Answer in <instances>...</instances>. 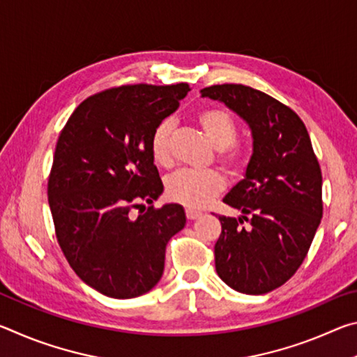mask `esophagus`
<instances>
[{"label":"esophagus","mask_w":357,"mask_h":357,"mask_svg":"<svg viewBox=\"0 0 357 357\" xmlns=\"http://www.w3.org/2000/svg\"><path fill=\"white\" fill-rule=\"evenodd\" d=\"M202 215V213L200 211H195V209H185V217L189 220H195V219H198V217Z\"/></svg>","instance_id":"1"}]
</instances>
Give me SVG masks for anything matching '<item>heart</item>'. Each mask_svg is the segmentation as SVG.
Masks as SVG:
<instances>
[{
    "instance_id": "1",
    "label": "heart",
    "mask_w": 357,
    "mask_h": 357,
    "mask_svg": "<svg viewBox=\"0 0 357 357\" xmlns=\"http://www.w3.org/2000/svg\"><path fill=\"white\" fill-rule=\"evenodd\" d=\"M197 123L200 124L209 142L219 149L217 160L228 173H243L249 164V151L245 144L236 140L238 124L233 114L225 108L208 107L197 113ZM174 130L172 118L162 119L151 134V154L160 165L172 162L170 142ZM225 189V179L217 170H179L167 179V197L172 202L183 204L189 209L208 206Z\"/></svg>"
}]
</instances>
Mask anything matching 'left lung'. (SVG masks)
<instances>
[{
    "mask_svg": "<svg viewBox=\"0 0 357 357\" xmlns=\"http://www.w3.org/2000/svg\"><path fill=\"white\" fill-rule=\"evenodd\" d=\"M200 93L236 112L253 137L245 178L223 198L243 215H219L215 271L236 291L269 293L291 279L309 253L323 217L321 168L309 132L288 105L244 84H213Z\"/></svg>",
    "mask_w": 357,
    "mask_h": 357,
    "instance_id": "8db88e82",
    "label": "left lung"
}]
</instances>
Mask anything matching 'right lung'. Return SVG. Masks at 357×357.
<instances>
[{
	"label": "right lung",
	"instance_id": "obj_1",
	"mask_svg": "<svg viewBox=\"0 0 357 357\" xmlns=\"http://www.w3.org/2000/svg\"><path fill=\"white\" fill-rule=\"evenodd\" d=\"M189 91L187 83L108 88L84 99L59 134L47 187L58 244L74 273L108 298L148 293L168 241L185 225L181 204L154 208L164 184L149 143Z\"/></svg>",
	"mask_w": 357,
	"mask_h": 357
}]
</instances>
